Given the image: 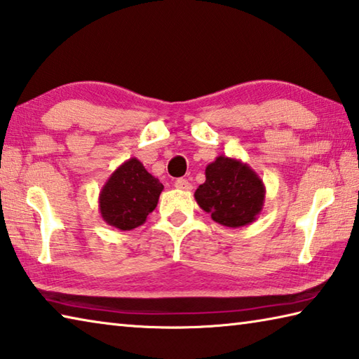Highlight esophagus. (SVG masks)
<instances>
[{"label": "esophagus", "instance_id": "esophagus-1", "mask_svg": "<svg viewBox=\"0 0 359 359\" xmlns=\"http://www.w3.org/2000/svg\"><path fill=\"white\" fill-rule=\"evenodd\" d=\"M174 185H175V188H179V190H184V191H190L193 188L190 182H188L187 179H177Z\"/></svg>", "mask_w": 359, "mask_h": 359}]
</instances>
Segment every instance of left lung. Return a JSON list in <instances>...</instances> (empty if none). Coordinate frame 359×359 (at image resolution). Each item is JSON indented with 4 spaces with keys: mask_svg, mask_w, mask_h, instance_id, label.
I'll return each mask as SVG.
<instances>
[{
    "mask_svg": "<svg viewBox=\"0 0 359 359\" xmlns=\"http://www.w3.org/2000/svg\"><path fill=\"white\" fill-rule=\"evenodd\" d=\"M215 223L242 227L256 221L264 208L265 185L257 172L238 158L219 155L205 168V182L194 193Z\"/></svg>",
    "mask_w": 359,
    "mask_h": 359,
    "instance_id": "obj_1",
    "label": "left lung"
}]
</instances>
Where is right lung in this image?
<instances>
[{"label": "right lung", "mask_w": 359, "mask_h": 359, "mask_svg": "<svg viewBox=\"0 0 359 359\" xmlns=\"http://www.w3.org/2000/svg\"><path fill=\"white\" fill-rule=\"evenodd\" d=\"M163 184L146 171L138 158H128L109 175L99 194V210L107 224L132 231L155 210Z\"/></svg>", "instance_id": "right-lung-1"}]
</instances>
